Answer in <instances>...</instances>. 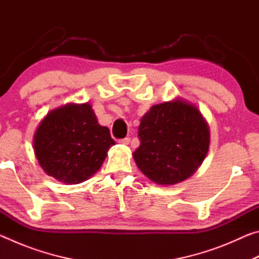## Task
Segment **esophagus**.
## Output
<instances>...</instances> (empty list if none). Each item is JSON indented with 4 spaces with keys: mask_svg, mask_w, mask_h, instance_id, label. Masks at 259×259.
Here are the masks:
<instances>
[{
    "mask_svg": "<svg viewBox=\"0 0 259 259\" xmlns=\"http://www.w3.org/2000/svg\"><path fill=\"white\" fill-rule=\"evenodd\" d=\"M119 143L120 144H123V145H128V144L130 143V138L129 137H125V138L119 139Z\"/></svg>",
    "mask_w": 259,
    "mask_h": 259,
    "instance_id": "esophagus-1",
    "label": "esophagus"
}]
</instances>
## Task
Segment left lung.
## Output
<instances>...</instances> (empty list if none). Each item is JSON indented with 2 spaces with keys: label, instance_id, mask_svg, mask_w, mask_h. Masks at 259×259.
Segmentation results:
<instances>
[{
  "label": "left lung",
  "instance_id": "1",
  "mask_svg": "<svg viewBox=\"0 0 259 259\" xmlns=\"http://www.w3.org/2000/svg\"><path fill=\"white\" fill-rule=\"evenodd\" d=\"M140 145L134 159L156 184L172 185L195 172L209 148V129L201 113L183 100L153 106L140 121Z\"/></svg>",
  "mask_w": 259,
  "mask_h": 259
}]
</instances>
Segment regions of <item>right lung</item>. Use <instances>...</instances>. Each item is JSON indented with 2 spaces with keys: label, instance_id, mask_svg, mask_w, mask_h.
I'll list each match as a JSON object with an SVG mask.
<instances>
[{
  "label": "right lung",
  "instance_id": "add662e5",
  "mask_svg": "<svg viewBox=\"0 0 259 259\" xmlns=\"http://www.w3.org/2000/svg\"><path fill=\"white\" fill-rule=\"evenodd\" d=\"M115 142L98 124L89 104H68L48 114L34 137L42 169L59 182L78 184L93 176Z\"/></svg>",
  "mask_w": 259,
  "mask_h": 259
}]
</instances>
